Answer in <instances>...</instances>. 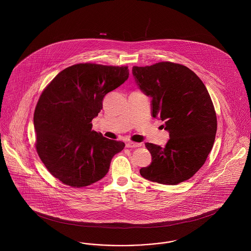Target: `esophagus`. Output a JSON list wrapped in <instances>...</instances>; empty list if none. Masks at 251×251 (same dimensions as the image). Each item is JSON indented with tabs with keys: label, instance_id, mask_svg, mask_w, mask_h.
<instances>
[{
	"label": "esophagus",
	"instance_id": "esophagus-1",
	"mask_svg": "<svg viewBox=\"0 0 251 251\" xmlns=\"http://www.w3.org/2000/svg\"><path fill=\"white\" fill-rule=\"evenodd\" d=\"M141 143H134V142H128L126 143V147L127 148H138V147H141Z\"/></svg>",
	"mask_w": 251,
	"mask_h": 251
}]
</instances>
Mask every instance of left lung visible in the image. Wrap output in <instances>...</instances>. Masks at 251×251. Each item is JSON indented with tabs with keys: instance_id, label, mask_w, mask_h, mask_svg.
<instances>
[{
	"instance_id": "1",
	"label": "left lung",
	"mask_w": 251,
	"mask_h": 251,
	"mask_svg": "<svg viewBox=\"0 0 251 251\" xmlns=\"http://www.w3.org/2000/svg\"><path fill=\"white\" fill-rule=\"evenodd\" d=\"M132 75L140 89L152 98V117L165 122L170 137L165 148L145 144L151 164L140 169L141 176L167 185L190 179L204 165L217 129L206 86L190 69L172 62L134 66Z\"/></svg>"
}]
</instances>
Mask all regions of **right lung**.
Instances as JSON below:
<instances>
[{"mask_svg":"<svg viewBox=\"0 0 251 251\" xmlns=\"http://www.w3.org/2000/svg\"><path fill=\"white\" fill-rule=\"evenodd\" d=\"M129 77L127 66L80 63L59 72L44 88L34 114L36 150L49 172L80 188L107 174L125 144L92 130L102 100Z\"/></svg>","mask_w":251,"mask_h":251,"instance_id":"add662e5","label":"right lung"}]
</instances>
